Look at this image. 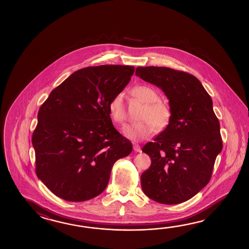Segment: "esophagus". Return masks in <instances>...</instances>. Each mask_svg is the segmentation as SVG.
I'll use <instances>...</instances> for the list:
<instances>
[{
    "instance_id": "esophagus-1",
    "label": "esophagus",
    "mask_w": 249,
    "mask_h": 249,
    "mask_svg": "<svg viewBox=\"0 0 249 249\" xmlns=\"http://www.w3.org/2000/svg\"><path fill=\"white\" fill-rule=\"evenodd\" d=\"M133 150H134L135 152H142V148H141V146H140L139 144L134 143V144H133Z\"/></svg>"
}]
</instances>
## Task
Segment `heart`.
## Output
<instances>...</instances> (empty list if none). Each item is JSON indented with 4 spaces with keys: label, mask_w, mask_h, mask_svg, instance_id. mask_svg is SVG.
I'll return each instance as SVG.
<instances>
[{
    "label": "heart",
    "mask_w": 249,
    "mask_h": 249,
    "mask_svg": "<svg viewBox=\"0 0 249 249\" xmlns=\"http://www.w3.org/2000/svg\"><path fill=\"white\" fill-rule=\"evenodd\" d=\"M132 95L145 103V107L140 116L142 121L129 124L123 128V133L129 140L142 141L151 135L156 128L163 130L170 121L169 107L159 101V93L147 85H137L132 89ZM108 112L112 121L121 124L126 118L123 93H117L108 103Z\"/></svg>",
    "instance_id": "obj_1"
}]
</instances>
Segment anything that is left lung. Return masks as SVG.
Instances as JSON below:
<instances>
[{
  "label": "left lung",
  "mask_w": 249,
  "mask_h": 249,
  "mask_svg": "<svg viewBox=\"0 0 249 249\" xmlns=\"http://www.w3.org/2000/svg\"><path fill=\"white\" fill-rule=\"evenodd\" d=\"M135 74L169 100V124L143 147L151 164L141 176L146 196L175 205L187 201L211 179L222 151L220 123L211 97L196 76L165 67H138Z\"/></svg>",
  "instance_id": "8db88e82"
}]
</instances>
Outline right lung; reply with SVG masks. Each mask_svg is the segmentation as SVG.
I'll return each mask as SVG.
<instances>
[{
	"label": "right lung",
	"mask_w": 249,
	"mask_h": 249,
	"mask_svg": "<svg viewBox=\"0 0 249 249\" xmlns=\"http://www.w3.org/2000/svg\"><path fill=\"white\" fill-rule=\"evenodd\" d=\"M134 69H79L42 103L32 136L36 172L56 196L81 202L100 195L115 162L132 152V143L112 124L108 103L129 84Z\"/></svg>",
	"instance_id": "obj_1"
}]
</instances>
